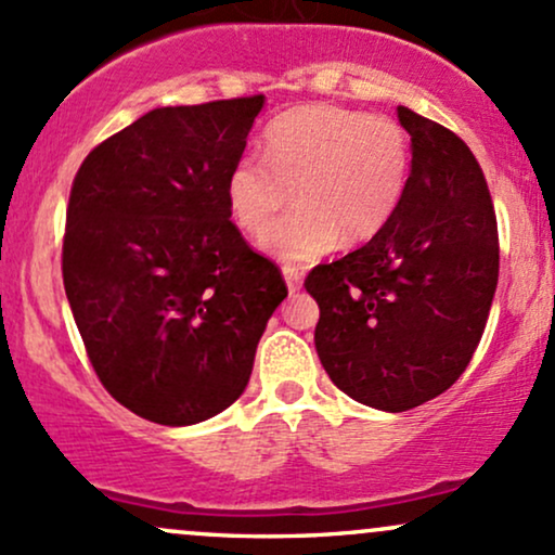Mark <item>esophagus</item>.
Wrapping results in <instances>:
<instances>
[{
	"label": "esophagus",
	"mask_w": 555,
	"mask_h": 555,
	"mask_svg": "<svg viewBox=\"0 0 555 555\" xmlns=\"http://www.w3.org/2000/svg\"><path fill=\"white\" fill-rule=\"evenodd\" d=\"M284 279H286V286H289V292H299L302 289V279H305V271L299 269V266H284Z\"/></svg>",
	"instance_id": "34e87169"
}]
</instances>
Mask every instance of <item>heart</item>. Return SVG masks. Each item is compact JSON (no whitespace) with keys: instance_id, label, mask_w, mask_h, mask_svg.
I'll return each mask as SVG.
<instances>
[{"instance_id":"1","label":"heart","mask_w":555,"mask_h":555,"mask_svg":"<svg viewBox=\"0 0 555 555\" xmlns=\"http://www.w3.org/2000/svg\"><path fill=\"white\" fill-rule=\"evenodd\" d=\"M412 143L397 119L339 104L299 106L263 130V154L245 151L227 177L234 224L260 240L296 193L298 208L263 240L289 263L321 258L344 240L375 237L404 201Z\"/></svg>"}]
</instances>
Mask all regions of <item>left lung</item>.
Returning a JSON list of instances; mask_svg holds the SVG:
<instances>
[{
	"mask_svg": "<svg viewBox=\"0 0 555 555\" xmlns=\"http://www.w3.org/2000/svg\"><path fill=\"white\" fill-rule=\"evenodd\" d=\"M412 175L393 219L360 250L305 279L315 349L336 388L404 412L454 386L499 284V224L480 164L449 127L399 106Z\"/></svg>",
	"mask_w": 555,
	"mask_h": 555,
	"instance_id": "1",
	"label": "left lung"
}]
</instances>
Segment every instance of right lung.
Instances as JSON below:
<instances>
[{
    "mask_svg": "<svg viewBox=\"0 0 555 555\" xmlns=\"http://www.w3.org/2000/svg\"><path fill=\"white\" fill-rule=\"evenodd\" d=\"M263 95L162 106L99 143L67 203L62 279L101 386L158 425L240 399L282 269L229 221L227 177Z\"/></svg>",
    "mask_w": 555,
    "mask_h": 555,
    "instance_id": "add662e5",
    "label": "right lung"
}]
</instances>
